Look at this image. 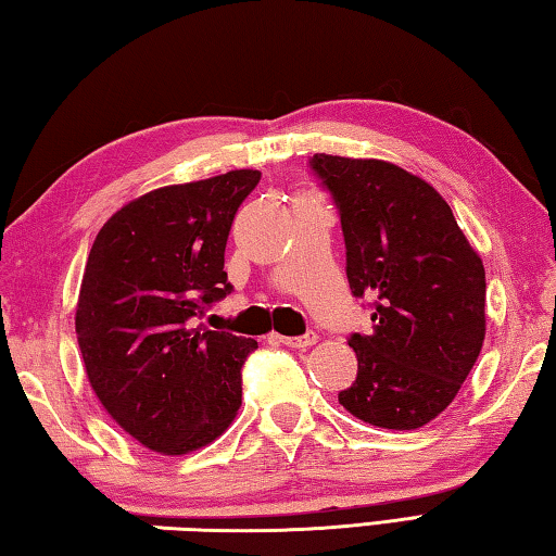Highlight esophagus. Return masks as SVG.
Masks as SVG:
<instances>
[{
    "instance_id": "esophagus-1",
    "label": "esophagus",
    "mask_w": 556,
    "mask_h": 556,
    "mask_svg": "<svg viewBox=\"0 0 556 556\" xmlns=\"http://www.w3.org/2000/svg\"><path fill=\"white\" fill-rule=\"evenodd\" d=\"M279 343H285L287 348H308L318 341V336L314 331H308L304 336H277Z\"/></svg>"
}]
</instances>
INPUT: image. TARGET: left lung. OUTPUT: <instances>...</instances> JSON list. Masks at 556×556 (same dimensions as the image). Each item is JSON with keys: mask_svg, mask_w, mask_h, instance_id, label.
<instances>
[{"mask_svg": "<svg viewBox=\"0 0 556 556\" xmlns=\"http://www.w3.org/2000/svg\"><path fill=\"white\" fill-rule=\"evenodd\" d=\"M341 213L353 296L372 301V331L353 333L357 378L338 402L382 429L439 417L485 338V269L434 186L380 159L314 154Z\"/></svg>", "mask_w": 556, "mask_h": 556, "instance_id": "left-lung-1", "label": "left lung"}]
</instances>
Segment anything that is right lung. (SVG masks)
Segmentation results:
<instances>
[{
  "label": "right lung",
  "mask_w": 556,
  "mask_h": 556,
  "mask_svg": "<svg viewBox=\"0 0 556 556\" xmlns=\"http://www.w3.org/2000/svg\"><path fill=\"white\" fill-rule=\"evenodd\" d=\"M260 172L238 168L149 191L102 225L75 333L92 392L139 444L181 456L218 439L242 404L257 341L193 328L230 294L225 244Z\"/></svg>",
  "instance_id": "add662e5"
}]
</instances>
